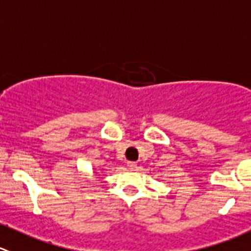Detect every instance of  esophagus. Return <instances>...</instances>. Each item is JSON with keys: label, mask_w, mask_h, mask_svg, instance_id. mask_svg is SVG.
<instances>
[{"label": "esophagus", "mask_w": 251, "mask_h": 251, "mask_svg": "<svg viewBox=\"0 0 251 251\" xmlns=\"http://www.w3.org/2000/svg\"><path fill=\"white\" fill-rule=\"evenodd\" d=\"M127 167H128V169L133 170V169H136V167H137V163H136V162H127Z\"/></svg>", "instance_id": "1"}]
</instances>
